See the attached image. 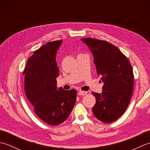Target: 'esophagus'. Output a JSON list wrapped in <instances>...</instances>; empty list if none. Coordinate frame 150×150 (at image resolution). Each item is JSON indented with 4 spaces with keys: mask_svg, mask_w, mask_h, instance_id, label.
Segmentation results:
<instances>
[{
    "mask_svg": "<svg viewBox=\"0 0 150 150\" xmlns=\"http://www.w3.org/2000/svg\"><path fill=\"white\" fill-rule=\"evenodd\" d=\"M87 94V92L86 91H81L80 90L79 91V95H85Z\"/></svg>",
    "mask_w": 150,
    "mask_h": 150,
    "instance_id": "obj_1",
    "label": "esophagus"
}]
</instances>
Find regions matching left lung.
Segmentation results:
<instances>
[{"label":"left lung","instance_id":"obj_1","mask_svg":"<svg viewBox=\"0 0 150 150\" xmlns=\"http://www.w3.org/2000/svg\"><path fill=\"white\" fill-rule=\"evenodd\" d=\"M81 40L93 54L98 77L104 83L101 93L92 92L96 98L92 111L101 122H112L125 112L132 98L134 84L132 65L117 47L107 41Z\"/></svg>","mask_w":150,"mask_h":150}]
</instances>
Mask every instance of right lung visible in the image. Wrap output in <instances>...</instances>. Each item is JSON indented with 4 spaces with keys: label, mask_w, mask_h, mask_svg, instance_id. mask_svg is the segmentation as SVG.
Instances as JSON below:
<instances>
[{
    "label": "right lung",
    "mask_w": 150,
    "mask_h": 150,
    "mask_svg": "<svg viewBox=\"0 0 150 150\" xmlns=\"http://www.w3.org/2000/svg\"><path fill=\"white\" fill-rule=\"evenodd\" d=\"M62 40L44 44L28 60L23 74L24 90L34 111L41 120L57 126L66 120L71 112L77 98L74 89L57 90L56 79L59 69L56 54Z\"/></svg>",
    "instance_id": "add662e5"
}]
</instances>
